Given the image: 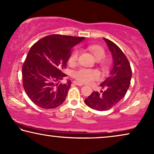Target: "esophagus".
Instances as JSON below:
<instances>
[{
	"instance_id": "34e87169",
	"label": "esophagus",
	"mask_w": 154,
	"mask_h": 154,
	"mask_svg": "<svg viewBox=\"0 0 154 154\" xmlns=\"http://www.w3.org/2000/svg\"><path fill=\"white\" fill-rule=\"evenodd\" d=\"M73 83L75 84V85H77V86H83V84L82 83L79 82H77V81H74Z\"/></svg>"
}]
</instances>
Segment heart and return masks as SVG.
Returning <instances> with one entry per match:
<instances>
[{
    "mask_svg": "<svg viewBox=\"0 0 154 154\" xmlns=\"http://www.w3.org/2000/svg\"><path fill=\"white\" fill-rule=\"evenodd\" d=\"M89 49L95 57L97 60H103L106 56L104 49L101 46L98 45H91L89 46ZM79 56V50L78 48H75L72 51L69 58V63L70 65H75L77 62ZM100 73L96 69L82 68L74 73V77L77 81L83 83H91L94 80L99 78Z\"/></svg>",
    "mask_w": 154,
    "mask_h": 154,
    "instance_id": "1",
    "label": "heart"
}]
</instances>
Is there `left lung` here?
<instances>
[{"instance_id":"left-lung-1","label":"left lung","mask_w":154,"mask_h":154,"mask_svg":"<svg viewBox=\"0 0 154 154\" xmlns=\"http://www.w3.org/2000/svg\"><path fill=\"white\" fill-rule=\"evenodd\" d=\"M112 57V68L109 76L100 86L105 91L92 92L85 100V103L94 110H107L116 105L125 96L130 85L132 69L128 59L116 44L103 38Z\"/></svg>"}]
</instances>
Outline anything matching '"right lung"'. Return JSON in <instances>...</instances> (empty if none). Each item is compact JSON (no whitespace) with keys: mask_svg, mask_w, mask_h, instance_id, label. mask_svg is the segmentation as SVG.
I'll return each instance as SVG.
<instances>
[{"mask_svg":"<svg viewBox=\"0 0 154 154\" xmlns=\"http://www.w3.org/2000/svg\"><path fill=\"white\" fill-rule=\"evenodd\" d=\"M85 37L53 34L42 38L31 47L22 66L23 87L34 104L51 109L65 101L70 80L61 84L66 75L63 70L75 45Z\"/></svg>","mask_w":154,"mask_h":154,"instance_id":"obj_1","label":"right lung"}]
</instances>
